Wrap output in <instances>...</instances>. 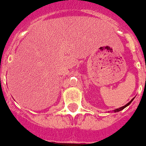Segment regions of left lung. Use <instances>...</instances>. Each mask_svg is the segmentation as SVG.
I'll return each instance as SVG.
<instances>
[{
	"label": "left lung",
	"instance_id": "1",
	"mask_svg": "<svg viewBox=\"0 0 146 146\" xmlns=\"http://www.w3.org/2000/svg\"><path fill=\"white\" fill-rule=\"evenodd\" d=\"M133 99H132V100H130V101L129 102L128 104H126V105H124V106H123V107H121V108H117V109H115V110H114L113 111H114V112H119V111H122V110H123V109L125 108H126L127 106H129V105H130V104H131V102L133 101Z\"/></svg>",
	"mask_w": 146,
	"mask_h": 146
}]
</instances>
